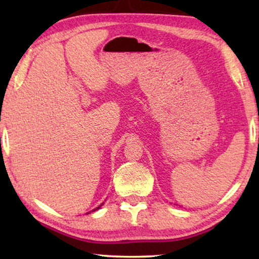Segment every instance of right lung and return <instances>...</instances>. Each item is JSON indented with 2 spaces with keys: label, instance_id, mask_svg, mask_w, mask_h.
Wrapping results in <instances>:
<instances>
[{
  "label": "right lung",
  "instance_id": "right-lung-1",
  "mask_svg": "<svg viewBox=\"0 0 259 259\" xmlns=\"http://www.w3.org/2000/svg\"><path fill=\"white\" fill-rule=\"evenodd\" d=\"M100 205H102V204H100ZM100 205H99V207H97V208H96V209H94V210H93V211H95V210H98V209L100 208Z\"/></svg>",
  "mask_w": 259,
  "mask_h": 259
}]
</instances>
